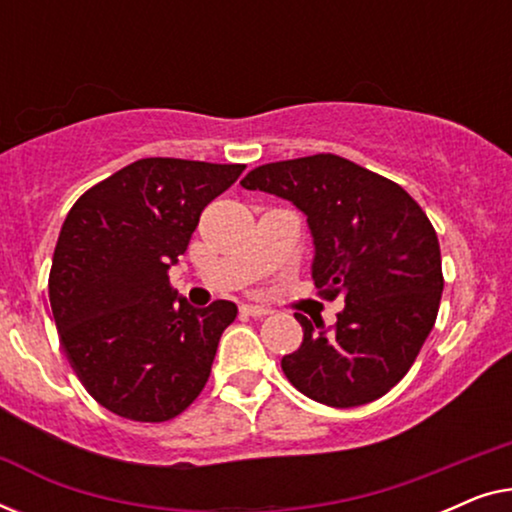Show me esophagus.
<instances>
[{
  "mask_svg": "<svg viewBox=\"0 0 512 512\" xmlns=\"http://www.w3.org/2000/svg\"><path fill=\"white\" fill-rule=\"evenodd\" d=\"M240 312L247 314V317H265V314H270L268 307H261V305H242Z\"/></svg>",
  "mask_w": 512,
  "mask_h": 512,
  "instance_id": "esophagus-1",
  "label": "esophagus"
}]
</instances>
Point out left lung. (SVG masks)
<instances>
[{
  "instance_id": "8db88e82",
  "label": "left lung",
  "mask_w": 512,
  "mask_h": 512,
  "mask_svg": "<svg viewBox=\"0 0 512 512\" xmlns=\"http://www.w3.org/2000/svg\"><path fill=\"white\" fill-rule=\"evenodd\" d=\"M242 186L307 214L319 296L345 303L328 331L296 314L303 345L282 359L284 375L331 408L382 398L408 375L438 317L445 279L429 216L391 179L333 153L261 165Z\"/></svg>"
}]
</instances>
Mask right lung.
I'll return each mask as SVG.
<instances>
[{
	"mask_svg": "<svg viewBox=\"0 0 512 512\" xmlns=\"http://www.w3.org/2000/svg\"><path fill=\"white\" fill-rule=\"evenodd\" d=\"M247 165L142 158L88 188L62 223L48 298L60 345L102 408L132 422L181 415L212 373L237 307L193 310L170 284L202 209Z\"/></svg>",
	"mask_w": 512,
	"mask_h": 512,
	"instance_id": "right-lung-1",
	"label": "right lung"
}]
</instances>
